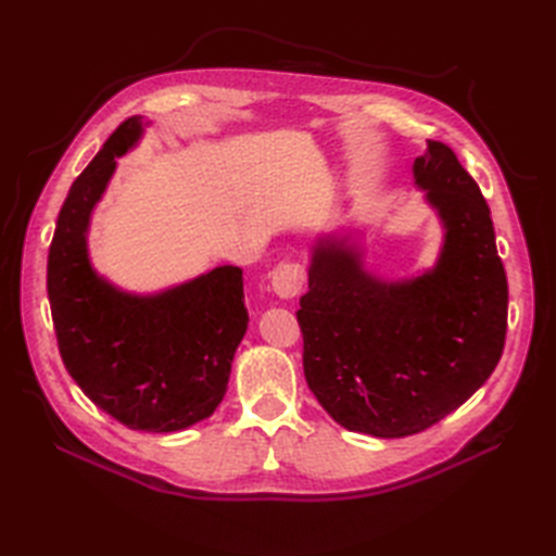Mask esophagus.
I'll return each instance as SVG.
<instances>
[{
	"instance_id": "34e87169",
	"label": "esophagus",
	"mask_w": 556,
	"mask_h": 556,
	"mask_svg": "<svg viewBox=\"0 0 556 556\" xmlns=\"http://www.w3.org/2000/svg\"><path fill=\"white\" fill-rule=\"evenodd\" d=\"M303 267L296 263H281L275 271L269 275V285L271 291L277 293L279 299H296L299 291L303 287Z\"/></svg>"
}]
</instances>
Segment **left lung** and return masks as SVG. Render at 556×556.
<instances>
[{"instance_id":"1","label":"left lung","mask_w":556,"mask_h":556,"mask_svg":"<svg viewBox=\"0 0 556 556\" xmlns=\"http://www.w3.org/2000/svg\"><path fill=\"white\" fill-rule=\"evenodd\" d=\"M413 186L442 229L430 267L384 277L365 229L339 222L308 245L301 296L303 372L341 428L382 440L428 430L497 368L506 334L504 265L490 207L454 150L437 140Z\"/></svg>"}]
</instances>
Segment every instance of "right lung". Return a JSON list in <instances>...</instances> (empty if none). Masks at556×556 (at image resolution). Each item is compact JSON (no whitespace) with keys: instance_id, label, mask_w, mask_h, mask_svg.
I'll use <instances>...</instances> for the list:
<instances>
[{"instance_id":"add662e5","label":"right lung","mask_w":556,"mask_h":556,"mask_svg":"<svg viewBox=\"0 0 556 556\" xmlns=\"http://www.w3.org/2000/svg\"><path fill=\"white\" fill-rule=\"evenodd\" d=\"M150 122L131 116L71 186L47 260V293L68 375L131 430L167 434L210 418L248 329L243 269L212 267L160 291H128L96 269L88 233L116 160Z\"/></svg>"}]
</instances>
